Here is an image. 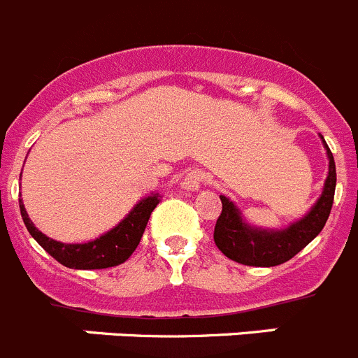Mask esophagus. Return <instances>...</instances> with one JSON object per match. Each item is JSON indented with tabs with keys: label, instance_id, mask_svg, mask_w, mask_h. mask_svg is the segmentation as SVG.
Returning <instances> with one entry per match:
<instances>
[{
	"label": "esophagus",
	"instance_id": "esophagus-1",
	"mask_svg": "<svg viewBox=\"0 0 358 358\" xmlns=\"http://www.w3.org/2000/svg\"><path fill=\"white\" fill-rule=\"evenodd\" d=\"M204 179L206 177L202 170H192L182 179V188L188 189V192H196V189H201V186L204 185Z\"/></svg>",
	"mask_w": 358,
	"mask_h": 358
}]
</instances>
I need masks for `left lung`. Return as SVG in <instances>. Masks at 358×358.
Masks as SVG:
<instances>
[{
	"mask_svg": "<svg viewBox=\"0 0 358 358\" xmlns=\"http://www.w3.org/2000/svg\"><path fill=\"white\" fill-rule=\"evenodd\" d=\"M320 138L329 156V176L316 204L286 229H261L248 224L231 199L220 195L222 215L215 225V243L222 254L245 266L270 268L289 261L320 234L332 209L337 181L332 152L321 134Z\"/></svg>",
	"mask_w": 358,
	"mask_h": 358,
	"instance_id": "obj_1",
	"label": "left lung"
}]
</instances>
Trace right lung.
<instances>
[{"label":"right lung","mask_w":358,"mask_h":358,"mask_svg":"<svg viewBox=\"0 0 358 358\" xmlns=\"http://www.w3.org/2000/svg\"><path fill=\"white\" fill-rule=\"evenodd\" d=\"M157 204H159V193H150L138 204H134V208L127 213L122 222H119L111 231L104 232L94 241L62 243V241L42 234L35 227L34 222L28 218L22 201H19L22 222H24L31 238L51 257H55L60 264L72 268V270H103V268L119 266L124 261H127L138 247L143 231L147 227V222L150 218V213L154 211Z\"/></svg>","instance_id":"obj_1"}]
</instances>
